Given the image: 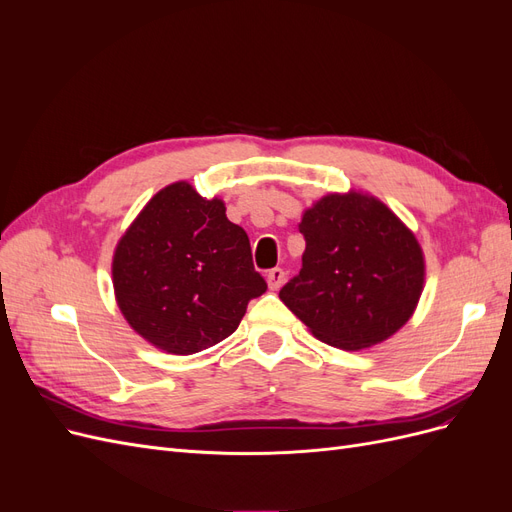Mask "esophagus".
<instances>
[{
  "label": "esophagus",
  "instance_id": "esophagus-1",
  "mask_svg": "<svg viewBox=\"0 0 512 512\" xmlns=\"http://www.w3.org/2000/svg\"><path fill=\"white\" fill-rule=\"evenodd\" d=\"M284 280H286V271L280 269V267H275V269H271V271L267 273V284H269L271 290L280 288V286L284 284Z\"/></svg>",
  "mask_w": 512,
  "mask_h": 512
}]
</instances>
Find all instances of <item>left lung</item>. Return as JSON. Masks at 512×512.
<instances>
[{"label": "left lung", "mask_w": 512, "mask_h": 512, "mask_svg": "<svg viewBox=\"0 0 512 512\" xmlns=\"http://www.w3.org/2000/svg\"><path fill=\"white\" fill-rule=\"evenodd\" d=\"M301 271L280 299L320 342L361 350L404 327L425 280L412 232L380 200L329 194L303 213Z\"/></svg>", "instance_id": "1"}]
</instances>
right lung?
Returning <instances> with one entry per match:
<instances>
[{
    "label": "right lung",
    "mask_w": 512,
    "mask_h": 512,
    "mask_svg": "<svg viewBox=\"0 0 512 512\" xmlns=\"http://www.w3.org/2000/svg\"><path fill=\"white\" fill-rule=\"evenodd\" d=\"M113 284L130 327L173 354L220 344L267 290L247 232L226 218L222 200L183 181L153 196L121 237Z\"/></svg>",
    "instance_id": "right-lung-1"
}]
</instances>
